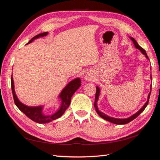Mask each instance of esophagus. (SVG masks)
I'll use <instances>...</instances> for the list:
<instances>
[{
  "instance_id": "1",
  "label": "esophagus",
  "mask_w": 160,
  "mask_h": 160,
  "mask_svg": "<svg viewBox=\"0 0 160 160\" xmlns=\"http://www.w3.org/2000/svg\"><path fill=\"white\" fill-rule=\"evenodd\" d=\"M88 78H87V80H88Z\"/></svg>"
}]
</instances>
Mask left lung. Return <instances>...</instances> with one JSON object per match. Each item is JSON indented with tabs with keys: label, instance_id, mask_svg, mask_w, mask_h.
<instances>
[{
	"label": "left lung",
	"instance_id": "obj_1",
	"mask_svg": "<svg viewBox=\"0 0 160 160\" xmlns=\"http://www.w3.org/2000/svg\"><path fill=\"white\" fill-rule=\"evenodd\" d=\"M131 39L132 41H133V43H134V45H135V48L139 49L140 50V51H141V52H142V53H143V54L145 55V57L147 58V59H148V60H149V58H148V56L147 53H146V52L145 51V49H143L141 46H139V45L138 43V42H136L135 39L134 38H131ZM152 74H151V79H152ZM151 86H152V85H151ZM151 92H152V88H151V91H150V92H149V95H148V100H147V102H145V104L143 106V107L141 108L138 112L134 114L133 115H132L131 117H129V118H122V119H121V118H112V117H108V116L106 115L104 113L100 112V111H98L97 105V100H98V96H99V93H100V89H99V88L98 87V86H97V92H96L95 101H94V108H96V111H97V113L99 115V116H100V117H102V118H104V119H105V120H107V121H109V122H112V123H114V124L124 125V124H127V123H129V122H131V121H133V119H135V118L136 117H138L140 115V114L145 110V108H146V107H147L148 104L149 97H150V94H151Z\"/></svg>",
	"mask_w": 160,
	"mask_h": 160
}]
</instances>
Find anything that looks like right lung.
Instances as JSON below:
<instances>
[{
	"label": "right lung",
	"mask_w": 160,
	"mask_h": 160,
	"mask_svg": "<svg viewBox=\"0 0 160 160\" xmlns=\"http://www.w3.org/2000/svg\"><path fill=\"white\" fill-rule=\"evenodd\" d=\"M48 35V32H44V33H39L37 35H35V37L32 38L28 43H30L31 42L35 39L39 38L40 37H43V36ZM81 86V81L80 78H76L74 80L71 81L68 84L65 88L62 90L61 92L60 97L62 99V104L60 109L52 115L50 116H44L42 111V107H27L25 104H22L19 100H18L17 96L15 94V89H14V82H13L12 76H11V89L12 92L13 96V99H14L15 104L16 106L19 108V110L23 112L25 115L28 117L30 119L33 121L36 122L38 123H46L52 121L53 120L56 119V118H60L64 112L66 111V109L68 108L70 104L71 98L72 95L76 91L80 88Z\"/></svg>",
	"instance_id": "right-lung-1"
}]
</instances>
